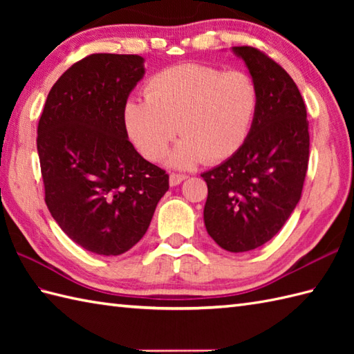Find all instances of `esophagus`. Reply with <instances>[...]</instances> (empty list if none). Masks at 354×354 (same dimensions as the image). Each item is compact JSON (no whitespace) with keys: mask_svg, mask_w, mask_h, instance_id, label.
<instances>
[{"mask_svg":"<svg viewBox=\"0 0 354 354\" xmlns=\"http://www.w3.org/2000/svg\"><path fill=\"white\" fill-rule=\"evenodd\" d=\"M187 176L185 175H181V173H171L170 178H169V183L171 187H176L181 184L183 181H185Z\"/></svg>","mask_w":354,"mask_h":354,"instance_id":"obj_1","label":"esophagus"}]
</instances>
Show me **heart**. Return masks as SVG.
Listing matches in <instances>:
<instances>
[{
  "label": "heart",
  "instance_id": "heart-1",
  "mask_svg": "<svg viewBox=\"0 0 354 354\" xmlns=\"http://www.w3.org/2000/svg\"><path fill=\"white\" fill-rule=\"evenodd\" d=\"M145 93L146 99L124 103L126 133L142 156L158 161L179 131L184 140L167 160L175 169L236 155L251 132L260 103L259 86L250 74L202 64L160 71L147 82Z\"/></svg>",
  "mask_w": 354,
  "mask_h": 354
}]
</instances>
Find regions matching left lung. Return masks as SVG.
<instances>
[{"instance_id": "left-lung-1", "label": "left lung", "mask_w": 354, "mask_h": 354, "mask_svg": "<svg viewBox=\"0 0 354 354\" xmlns=\"http://www.w3.org/2000/svg\"><path fill=\"white\" fill-rule=\"evenodd\" d=\"M259 86L251 132L236 155L202 173L208 185L204 223L230 252L269 242L301 198L309 162V122L295 82L265 53L232 47Z\"/></svg>"}]
</instances>
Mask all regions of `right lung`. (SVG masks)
Instances as JSON below:
<instances>
[{"mask_svg": "<svg viewBox=\"0 0 354 354\" xmlns=\"http://www.w3.org/2000/svg\"><path fill=\"white\" fill-rule=\"evenodd\" d=\"M138 55L97 53L50 89L37 124L45 204L86 251L120 255L138 243L169 175L127 138L123 106L145 76Z\"/></svg>", "mask_w": 354, "mask_h": 354, "instance_id": "add662e5", "label": "right lung"}]
</instances>
